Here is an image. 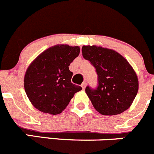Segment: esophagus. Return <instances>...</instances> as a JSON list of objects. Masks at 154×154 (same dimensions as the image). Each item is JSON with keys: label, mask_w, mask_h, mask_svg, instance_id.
Here are the masks:
<instances>
[{"label": "esophagus", "mask_w": 154, "mask_h": 154, "mask_svg": "<svg viewBox=\"0 0 154 154\" xmlns=\"http://www.w3.org/2000/svg\"><path fill=\"white\" fill-rule=\"evenodd\" d=\"M81 87H82V88H83V89H85V87H86V83H85V82H84V83L81 84Z\"/></svg>", "instance_id": "34e87169"}]
</instances>
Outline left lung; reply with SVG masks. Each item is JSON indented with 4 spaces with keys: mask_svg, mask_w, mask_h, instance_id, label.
Masks as SVG:
<instances>
[{
    "mask_svg": "<svg viewBox=\"0 0 154 154\" xmlns=\"http://www.w3.org/2000/svg\"><path fill=\"white\" fill-rule=\"evenodd\" d=\"M83 57L90 61L98 74V87H86L93 107L103 116H115L127 110L138 91V78L128 61L116 51L97 45H84Z\"/></svg>",
    "mask_w": 154,
    "mask_h": 154,
    "instance_id": "obj_1",
    "label": "left lung"
}]
</instances>
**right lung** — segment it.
Returning a JSON list of instances; mask_svg holds the SVG:
<instances>
[{
	"mask_svg": "<svg viewBox=\"0 0 154 154\" xmlns=\"http://www.w3.org/2000/svg\"><path fill=\"white\" fill-rule=\"evenodd\" d=\"M80 54V47L56 45L37 56L24 77V89L32 106L44 113L57 115L66 109L81 87L71 83L69 65Z\"/></svg>",
	"mask_w": 154,
	"mask_h": 154,
	"instance_id": "1",
	"label": "right lung"
}]
</instances>
